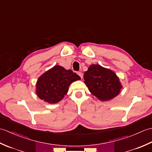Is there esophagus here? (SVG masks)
<instances>
[{
	"label": "esophagus",
	"mask_w": 152,
	"mask_h": 152,
	"mask_svg": "<svg viewBox=\"0 0 152 152\" xmlns=\"http://www.w3.org/2000/svg\"><path fill=\"white\" fill-rule=\"evenodd\" d=\"M78 74V75L80 76V78H83V74H82V72H78V73H77Z\"/></svg>",
	"instance_id": "obj_1"
}]
</instances>
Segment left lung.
Returning <instances> with one entry per match:
<instances>
[{
    "label": "left lung",
    "instance_id": "left-lung-1",
    "mask_svg": "<svg viewBox=\"0 0 152 152\" xmlns=\"http://www.w3.org/2000/svg\"><path fill=\"white\" fill-rule=\"evenodd\" d=\"M83 78L89 91L102 101L115 97L122 88L116 74L99 64H91L85 72Z\"/></svg>",
    "mask_w": 152,
    "mask_h": 152
}]
</instances>
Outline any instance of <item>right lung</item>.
Returning a JSON list of instances; mask_svg holds the SVG:
<instances>
[{
	"label": "right lung",
	"mask_w": 152,
	"mask_h": 152,
	"mask_svg": "<svg viewBox=\"0 0 152 152\" xmlns=\"http://www.w3.org/2000/svg\"><path fill=\"white\" fill-rule=\"evenodd\" d=\"M80 77L71 70L56 65L39 77L36 85L37 96L50 104L59 102L63 99L72 82Z\"/></svg>",
	"instance_id": "right-lung-1"
}]
</instances>
